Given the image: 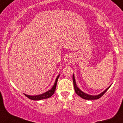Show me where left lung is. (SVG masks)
Returning a JSON list of instances; mask_svg holds the SVG:
<instances>
[{
	"label": "left lung",
	"mask_w": 123,
	"mask_h": 123,
	"mask_svg": "<svg viewBox=\"0 0 123 123\" xmlns=\"http://www.w3.org/2000/svg\"><path fill=\"white\" fill-rule=\"evenodd\" d=\"M73 84H74V91L76 93L77 95H79V97H81V98H84V99H86V100H97V99H98L99 98H100L101 97L102 95H104L105 94V92L107 91V90L108 89L110 88V87L111 86V85L108 87L106 89H105L104 92H102L101 94H98V95H89V94H86V93H84V92L81 91V90L79 89V88L76 85V81H75V78H74V75H73Z\"/></svg>",
	"instance_id": "left-lung-1"
}]
</instances>
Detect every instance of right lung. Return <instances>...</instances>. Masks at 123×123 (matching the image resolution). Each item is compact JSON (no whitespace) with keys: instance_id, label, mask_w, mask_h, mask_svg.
<instances>
[{"instance_id":"right-lung-1","label":"right lung","mask_w":123,"mask_h":123,"mask_svg":"<svg viewBox=\"0 0 123 123\" xmlns=\"http://www.w3.org/2000/svg\"><path fill=\"white\" fill-rule=\"evenodd\" d=\"M60 74L58 75L57 78H56V80H55V82L54 83V86L51 88L48 91L44 92L43 94H40V95H27V94H25V95H26V97H27L28 98H29V99L32 100H40L42 99H45V98H48L49 97H50L53 94H54V92L55 91V89H56V84H57V81H58V79L59 78Z\"/></svg>"}]
</instances>
